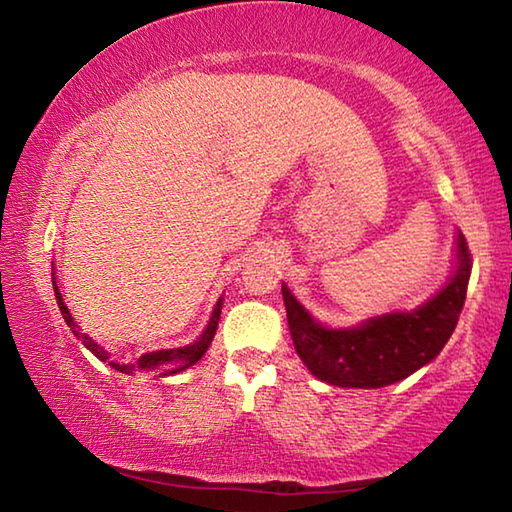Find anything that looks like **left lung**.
Instances as JSON below:
<instances>
[{"mask_svg":"<svg viewBox=\"0 0 512 512\" xmlns=\"http://www.w3.org/2000/svg\"><path fill=\"white\" fill-rule=\"evenodd\" d=\"M472 273L470 248L458 235V271L447 287L411 314L372 318L354 329L318 325L282 287L289 329L298 357L311 375L343 388L395 384L438 357L456 329Z\"/></svg>","mask_w":512,"mask_h":512,"instance_id":"left-lung-1","label":"left lung"}]
</instances>
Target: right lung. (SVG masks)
Listing matches in <instances>:
<instances>
[{
  "label": "right lung",
  "instance_id": "add662e5",
  "mask_svg": "<svg viewBox=\"0 0 512 512\" xmlns=\"http://www.w3.org/2000/svg\"><path fill=\"white\" fill-rule=\"evenodd\" d=\"M54 289H56V282H54ZM56 300H58V307L63 311V318L69 327H76L74 318L69 316V309L65 307L63 298H60V293L56 289ZM219 316H221V300L216 302L214 307V314L210 318V323H207V329L201 334V339L196 343L187 345V348H173V350H160V352H151V354H144V357L137 359L135 363H115L110 361V366L124 372V375H137V372H142V375H155V372H164V375H176V372L185 370L189 366H194V363L203 357L205 350L210 348V343L214 339V332H216V325H219ZM79 339L83 341L85 348H88L94 357L101 359V361H108V352L99 348L97 343H94L88 334L83 332H74Z\"/></svg>",
  "mask_w": 512,
  "mask_h": 512
}]
</instances>
